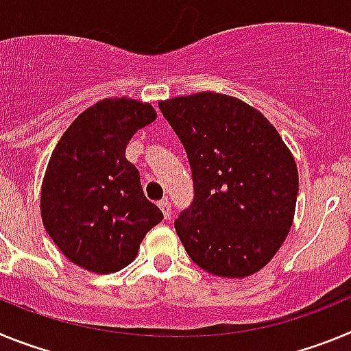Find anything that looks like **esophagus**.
Returning <instances> with one entry per match:
<instances>
[{
  "mask_svg": "<svg viewBox=\"0 0 351 351\" xmlns=\"http://www.w3.org/2000/svg\"><path fill=\"white\" fill-rule=\"evenodd\" d=\"M160 209L161 213H163V218L169 219L170 218V213H172V207H170V202H169V198H163V200H160Z\"/></svg>",
  "mask_w": 351,
  "mask_h": 351,
  "instance_id": "1",
  "label": "esophagus"
}]
</instances>
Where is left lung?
<instances>
[{"mask_svg": "<svg viewBox=\"0 0 351 351\" xmlns=\"http://www.w3.org/2000/svg\"><path fill=\"white\" fill-rule=\"evenodd\" d=\"M181 141L193 202L176 232L198 267L246 278L265 267L290 232L299 176L295 160L262 112L218 93L158 104Z\"/></svg>", "mask_w": 351, "mask_h": 351, "instance_id": "1", "label": "left lung"}]
</instances>
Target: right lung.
<instances>
[{"label":"right lung","mask_w":351,"mask_h":351,"mask_svg":"<svg viewBox=\"0 0 351 351\" xmlns=\"http://www.w3.org/2000/svg\"><path fill=\"white\" fill-rule=\"evenodd\" d=\"M154 119L149 104L107 98L84 110L52 151L40 195L42 221L61 253L86 271L125 269L163 219L125 156L133 135Z\"/></svg>","instance_id":"1"}]
</instances>
